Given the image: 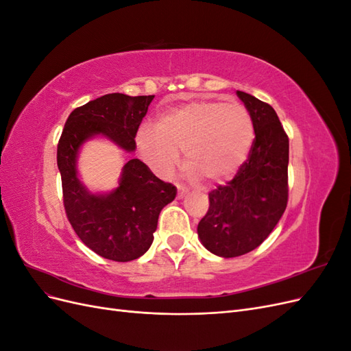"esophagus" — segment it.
Listing matches in <instances>:
<instances>
[{"instance_id":"1","label":"esophagus","mask_w":351,"mask_h":351,"mask_svg":"<svg viewBox=\"0 0 351 351\" xmlns=\"http://www.w3.org/2000/svg\"><path fill=\"white\" fill-rule=\"evenodd\" d=\"M177 189H178V197H184L187 195V189L184 186H180L178 184Z\"/></svg>"}]
</instances>
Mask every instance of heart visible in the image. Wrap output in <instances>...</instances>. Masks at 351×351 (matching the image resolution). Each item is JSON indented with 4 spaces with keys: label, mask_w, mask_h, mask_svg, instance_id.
<instances>
[{
    "label": "heart",
    "mask_w": 351,
    "mask_h": 351,
    "mask_svg": "<svg viewBox=\"0 0 351 351\" xmlns=\"http://www.w3.org/2000/svg\"><path fill=\"white\" fill-rule=\"evenodd\" d=\"M253 141L252 115L241 104L193 101L165 110L155 125H142L136 147L147 167L161 176L174 171L184 149L192 176L224 182L246 161Z\"/></svg>",
    "instance_id": "b5f03b06"
}]
</instances>
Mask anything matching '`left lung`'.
Segmentation results:
<instances>
[{
  "label": "left lung",
  "mask_w": 351,
  "mask_h": 351,
  "mask_svg": "<svg viewBox=\"0 0 351 351\" xmlns=\"http://www.w3.org/2000/svg\"><path fill=\"white\" fill-rule=\"evenodd\" d=\"M252 115L254 141L247 161L226 186L209 193L197 226L202 244L221 258H236L263 243L289 200V136L269 104L237 90Z\"/></svg>",
  "instance_id": "left-lung-1"
}]
</instances>
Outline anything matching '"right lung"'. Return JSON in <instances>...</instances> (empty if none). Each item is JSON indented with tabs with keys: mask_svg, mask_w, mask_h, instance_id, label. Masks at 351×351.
I'll use <instances>...</instances> for the list:
<instances>
[{
	"mask_svg": "<svg viewBox=\"0 0 351 351\" xmlns=\"http://www.w3.org/2000/svg\"><path fill=\"white\" fill-rule=\"evenodd\" d=\"M154 95L108 93L82 105L69 115L57 147L62 200L73 230L90 250L115 262L134 261L147 252L159 212L174 200L177 189L133 158L124 164L112 192L90 193L77 177L79 149L92 137L104 136L134 152L137 129Z\"/></svg>",
	"mask_w": 351,
	"mask_h": 351,
	"instance_id": "obj_1",
	"label": "right lung"
}]
</instances>
